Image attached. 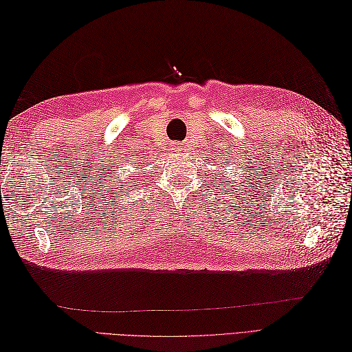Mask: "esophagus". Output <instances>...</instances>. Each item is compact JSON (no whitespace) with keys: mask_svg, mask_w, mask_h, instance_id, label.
<instances>
[{"mask_svg":"<svg viewBox=\"0 0 352 352\" xmlns=\"http://www.w3.org/2000/svg\"><path fill=\"white\" fill-rule=\"evenodd\" d=\"M179 151H180V150H179V148H175V151H173V153H179Z\"/></svg>","mask_w":352,"mask_h":352,"instance_id":"esophagus-1","label":"esophagus"}]
</instances>
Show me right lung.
I'll return each mask as SVG.
<instances>
[{"instance_id":"obj_1","label":"right lung","mask_w":352,"mask_h":352,"mask_svg":"<svg viewBox=\"0 0 352 352\" xmlns=\"http://www.w3.org/2000/svg\"><path fill=\"white\" fill-rule=\"evenodd\" d=\"M132 182H133V180H132ZM129 185H131V182H127V185H126V186H129ZM122 186H123V184H122ZM123 190H124V189H123ZM123 190H122V192H123Z\"/></svg>"}]
</instances>
